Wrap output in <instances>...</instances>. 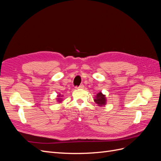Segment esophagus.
Here are the masks:
<instances>
[{"instance_id": "34e87169", "label": "esophagus", "mask_w": 161, "mask_h": 161, "mask_svg": "<svg viewBox=\"0 0 161 161\" xmlns=\"http://www.w3.org/2000/svg\"><path fill=\"white\" fill-rule=\"evenodd\" d=\"M84 87H85V86H84V85H80L79 87H78V89H84Z\"/></svg>"}]
</instances>
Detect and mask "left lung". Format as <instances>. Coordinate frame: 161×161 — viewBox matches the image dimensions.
I'll use <instances>...</instances> for the list:
<instances>
[{"label": "left lung", "instance_id": "obj_1", "mask_svg": "<svg viewBox=\"0 0 161 161\" xmlns=\"http://www.w3.org/2000/svg\"><path fill=\"white\" fill-rule=\"evenodd\" d=\"M94 101L98 105V106H105V104L107 103V99L105 95H103L101 92H98L95 97Z\"/></svg>", "mask_w": 161, "mask_h": 161}]
</instances>
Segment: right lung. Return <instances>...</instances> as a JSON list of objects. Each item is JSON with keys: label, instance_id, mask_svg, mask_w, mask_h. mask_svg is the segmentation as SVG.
<instances>
[{"label": "right lung", "instance_id": "obj_1", "mask_svg": "<svg viewBox=\"0 0 161 161\" xmlns=\"http://www.w3.org/2000/svg\"><path fill=\"white\" fill-rule=\"evenodd\" d=\"M57 97L58 98L56 99V100H57V101L58 102H59V103H61V102H62L63 101H62V95H60V94H59V95H58V96H57Z\"/></svg>", "mask_w": 161, "mask_h": 161}]
</instances>
